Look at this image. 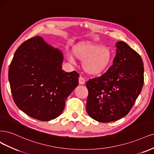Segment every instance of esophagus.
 <instances>
[{
  "label": "esophagus",
  "mask_w": 154,
  "mask_h": 154,
  "mask_svg": "<svg viewBox=\"0 0 154 154\" xmlns=\"http://www.w3.org/2000/svg\"><path fill=\"white\" fill-rule=\"evenodd\" d=\"M79 84H84V83H85V79H84L82 77H79Z\"/></svg>",
  "instance_id": "esophagus-1"
}]
</instances>
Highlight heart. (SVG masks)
Instances as JSON below:
<instances>
[{
	"label": "heart",
	"instance_id": "1",
	"mask_svg": "<svg viewBox=\"0 0 154 154\" xmlns=\"http://www.w3.org/2000/svg\"><path fill=\"white\" fill-rule=\"evenodd\" d=\"M73 55L82 62L84 72L89 75L97 76L105 72L109 68L113 59L110 48L93 43H81L73 48ZM70 60L73 61L72 56Z\"/></svg>",
	"mask_w": 154,
	"mask_h": 154
}]
</instances>
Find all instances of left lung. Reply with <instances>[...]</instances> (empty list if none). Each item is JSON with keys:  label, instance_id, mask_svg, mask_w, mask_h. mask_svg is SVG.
Returning a JSON list of instances; mask_svg holds the SVG:
<instances>
[{"label": "left lung", "instance_id": "1", "mask_svg": "<svg viewBox=\"0 0 154 154\" xmlns=\"http://www.w3.org/2000/svg\"><path fill=\"white\" fill-rule=\"evenodd\" d=\"M116 46L113 64L100 77L89 79L86 111L99 122L116 121L129 112L144 84L141 56L123 42Z\"/></svg>", "mask_w": 154, "mask_h": 154}]
</instances>
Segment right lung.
<instances>
[{
    "instance_id": "1",
    "label": "right lung",
    "mask_w": 154,
    "mask_h": 154,
    "mask_svg": "<svg viewBox=\"0 0 154 154\" xmlns=\"http://www.w3.org/2000/svg\"><path fill=\"white\" fill-rule=\"evenodd\" d=\"M63 59L60 51L39 36L22 43L14 53L8 72L11 91L17 107L29 116L50 121L64 110L79 75L63 71Z\"/></svg>"
}]
</instances>
